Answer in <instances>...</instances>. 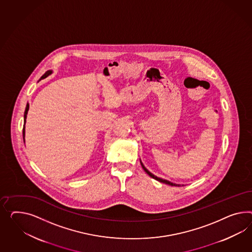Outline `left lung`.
Instances as JSON below:
<instances>
[{
	"instance_id": "left-lung-1",
	"label": "left lung",
	"mask_w": 252,
	"mask_h": 252,
	"mask_svg": "<svg viewBox=\"0 0 252 252\" xmlns=\"http://www.w3.org/2000/svg\"><path fill=\"white\" fill-rule=\"evenodd\" d=\"M141 166H142V168H143L144 170L150 175V177L153 178V179H155L156 181H158V182H160V183H163V184H169V185H171V186H180L179 184H173V183H170L169 181H167V180H163V179H160V178H158L155 175H153L151 172H150L149 170H147L145 167H144L143 164L141 162Z\"/></svg>"
}]
</instances>
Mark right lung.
I'll use <instances>...</instances> for the list:
<instances>
[{
    "mask_svg": "<svg viewBox=\"0 0 252 252\" xmlns=\"http://www.w3.org/2000/svg\"><path fill=\"white\" fill-rule=\"evenodd\" d=\"M51 70H48L45 74L43 75L42 77H41L40 80L42 79H45L46 77H48V75L51 74ZM39 80V81H40ZM28 109H29V104H27V107H26V111H25V115H24V124H26V120H27V116H28ZM23 136H24V141H25V125H24V127H23Z\"/></svg>",
    "mask_w": 252,
    "mask_h": 252,
    "instance_id": "right-lung-1",
    "label": "right lung"
}]
</instances>
